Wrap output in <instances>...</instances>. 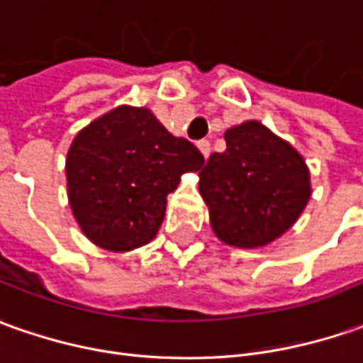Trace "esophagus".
I'll use <instances>...</instances> for the list:
<instances>
[{
  "label": "esophagus",
  "mask_w": 363,
  "mask_h": 363,
  "mask_svg": "<svg viewBox=\"0 0 363 363\" xmlns=\"http://www.w3.org/2000/svg\"><path fill=\"white\" fill-rule=\"evenodd\" d=\"M198 150L201 153H203V157L208 160V157H210V152H211V143L208 142V140H199V142H198Z\"/></svg>",
  "instance_id": "1"
}]
</instances>
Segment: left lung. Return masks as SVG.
<instances>
[{
    "mask_svg": "<svg viewBox=\"0 0 363 363\" xmlns=\"http://www.w3.org/2000/svg\"><path fill=\"white\" fill-rule=\"evenodd\" d=\"M225 150L199 172V194L211 230L233 247H264L286 233L312 196L300 153L259 121L223 133Z\"/></svg>",
    "mask_w": 363,
    "mask_h": 363,
    "instance_id": "left-lung-1",
    "label": "left lung"
}]
</instances>
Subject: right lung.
Instances as JSON below:
<instances>
[{"label": "right lung", "mask_w": 363, "mask_h": 363, "mask_svg": "<svg viewBox=\"0 0 363 363\" xmlns=\"http://www.w3.org/2000/svg\"><path fill=\"white\" fill-rule=\"evenodd\" d=\"M203 155L176 138L147 108L119 106L94 119L65 160L67 198L82 232L109 252L150 244L172 194Z\"/></svg>", "instance_id": "1"}]
</instances>
